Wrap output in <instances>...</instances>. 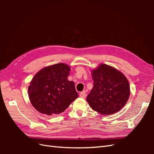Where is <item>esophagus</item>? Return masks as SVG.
<instances>
[{
    "label": "esophagus",
    "instance_id": "esophagus-1",
    "mask_svg": "<svg viewBox=\"0 0 154 154\" xmlns=\"http://www.w3.org/2000/svg\"><path fill=\"white\" fill-rule=\"evenodd\" d=\"M79 96H80V97H81V98H85V97H86V94L84 92H81V93H80V94H79Z\"/></svg>",
    "mask_w": 154,
    "mask_h": 154
}]
</instances>
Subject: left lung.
<instances>
[{
	"label": "left lung",
	"instance_id": "obj_1",
	"mask_svg": "<svg viewBox=\"0 0 154 154\" xmlns=\"http://www.w3.org/2000/svg\"><path fill=\"white\" fill-rule=\"evenodd\" d=\"M93 87L87 97L89 106L103 115L119 111L129 99L128 81L124 75L106 64H100L92 71Z\"/></svg>",
	"mask_w": 154,
	"mask_h": 154
}]
</instances>
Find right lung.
<instances>
[{
    "instance_id": "1",
    "label": "right lung",
    "mask_w": 154,
    "mask_h": 154,
    "mask_svg": "<svg viewBox=\"0 0 154 154\" xmlns=\"http://www.w3.org/2000/svg\"><path fill=\"white\" fill-rule=\"evenodd\" d=\"M70 69L66 64L57 63L42 69L34 75L28 97L38 112L47 115L61 113L78 97L74 82L67 79Z\"/></svg>"
}]
</instances>
